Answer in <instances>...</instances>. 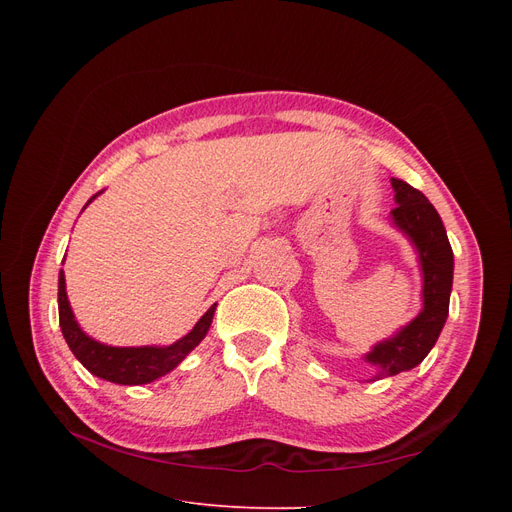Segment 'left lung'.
Here are the masks:
<instances>
[{
  "mask_svg": "<svg viewBox=\"0 0 512 512\" xmlns=\"http://www.w3.org/2000/svg\"><path fill=\"white\" fill-rule=\"evenodd\" d=\"M391 185L397 203L391 220L412 241L421 262L423 309L406 327L365 354V361L378 369L374 380L401 374L425 359L448 318L453 288V250L438 211L410 183L391 179Z\"/></svg>",
  "mask_w": 512,
  "mask_h": 512,
  "instance_id": "8db88e82",
  "label": "left lung"
}]
</instances>
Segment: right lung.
Here are the masks:
<instances>
[{"label":"right lung","mask_w":512,"mask_h":512,"mask_svg":"<svg viewBox=\"0 0 512 512\" xmlns=\"http://www.w3.org/2000/svg\"><path fill=\"white\" fill-rule=\"evenodd\" d=\"M98 194H102V190ZM98 194L91 196L87 200V205ZM57 305H59V327H61V333H64V339L70 346L72 354L83 363L85 369L91 371V374L115 384H149L153 380L166 376L168 371H173L185 356L203 342L215 312V303H213L205 312V316L194 324V329L170 346L117 348V346H106L96 342V339L89 337L79 327V322L74 320L72 307L66 294L64 271H59Z\"/></svg>","instance_id":"add662e5"}]
</instances>
